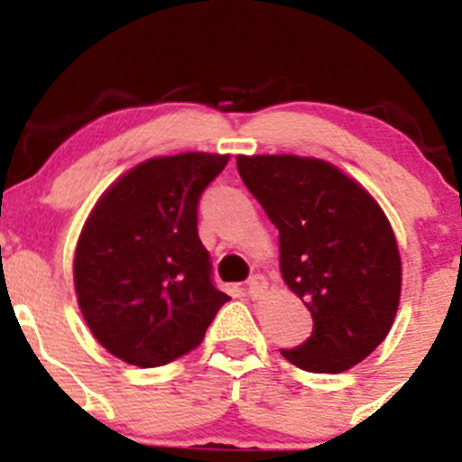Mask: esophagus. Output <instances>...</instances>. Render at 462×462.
<instances>
[{"mask_svg": "<svg viewBox=\"0 0 462 462\" xmlns=\"http://www.w3.org/2000/svg\"><path fill=\"white\" fill-rule=\"evenodd\" d=\"M265 288H268V282H265V277H261V274H254V277H250L248 295L253 297V300H259V297L263 295Z\"/></svg>", "mask_w": 462, "mask_h": 462, "instance_id": "esophagus-1", "label": "esophagus"}]
</instances>
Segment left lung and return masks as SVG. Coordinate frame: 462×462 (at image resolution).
<instances>
[{"instance_id": "8db88e82", "label": "left lung", "mask_w": 462, "mask_h": 462, "mask_svg": "<svg viewBox=\"0 0 462 462\" xmlns=\"http://www.w3.org/2000/svg\"><path fill=\"white\" fill-rule=\"evenodd\" d=\"M236 170L279 230L282 277L313 318L310 337L282 356L313 374L351 369L375 351L398 310L402 263L384 212L318 158L239 156Z\"/></svg>"}]
</instances>
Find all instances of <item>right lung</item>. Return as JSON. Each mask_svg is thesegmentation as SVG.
<instances>
[{"instance_id": "add662e5", "label": "right lung", "mask_w": 462, "mask_h": 462, "mask_svg": "<svg viewBox=\"0 0 462 462\" xmlns=\"http://www.w3.org/2000/svg\"><path fill=\"white\" fill-rule=\"evenodd\" d=\"M227 158L144 161L88 214L73 263L78 304L93 337L127 365L152 369L197 348L230 300L214 286L197 227L199 199Z\"/></svg>"}]
</instances>
